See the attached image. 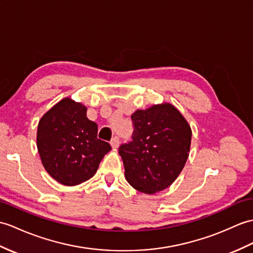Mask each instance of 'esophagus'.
Listing matches in <instances>:
<instances>
[{"instance_id":"obj_1","label":"esophagus","mask_w":253,"mask_h":253,"mask_svg":"<svg viewBox=\"0 0 253 253\" xmlns=\"http://www.w3.org/2000/svg\"><path fill=\"white\" fill-rule=\"evenodd\" d=\"M111 145H112L113 149L119 148V146H120V138L117 136L112 138V140H111Z\"/></svg>"}]
</instances>
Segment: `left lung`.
<instances>
[{"label": "left lung", "mask_w": 253, "mask_h": 253, "mask_svg": "<svg viewBox=\"0 0 253 253\" xmlns=\"http://www.w3.org/2000/svg\"><path fill=\"white\" fill-rule=\"evenodd\" d=\"M131 120L132 141L119 150L125 178L137 191L155 194L179 177L190 154L192 129L168 102L137 110Z\"/></svg>", "instance_id": "obj_1"}]
</instances>
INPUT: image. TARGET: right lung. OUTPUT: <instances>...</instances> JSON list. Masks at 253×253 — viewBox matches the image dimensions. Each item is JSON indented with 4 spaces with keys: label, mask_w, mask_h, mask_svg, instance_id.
Listing matches in <instances>:
<instances>
[{
    "label": "right lung",
    "mask_w": 253,
    "mask_h": 253,
    "mask_svg": "<svg viewBox=\"0 0 253 253\" xmlns=\"http://www.w3.org/2000/svg\"><path fill=\"white\" fill-rule=\"evenodd\" d=\"M87 108L63 98L41 117L37 146L43 166L52 179L79 185L97 172L111 145L98 139V125L86 116Z\"/></svg>",
    "instance_id": "obj_1"
}]
</instances>
